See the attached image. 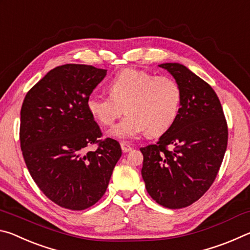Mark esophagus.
Returning <instances> with one entry per match:
<instances>
[{
	"label": "esophagus",
	"instance_id": "1",
	"mask_svg": "<svg viewBox=\"0 0 250 250\" xmlns=\"http://www.w3.org/2000/svg\"><path fill=\"white\" fill-rule=\"evenodd\" d=\"M120 146H121V149H122V151L125 152V153H126V152H130L131 150H132V146H131L129 143H126V142H121L120 143Z\"/></svg>",
	"mask_w": 250,
	"mask_h": 250
}]
</instances>
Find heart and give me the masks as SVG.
<instances>
[{"label":"heart","instance_id":"obj_1","mask_svg":"<svg viewBox=\"0 0 250 250\" xmlns=\"http://www.w3.org/2000/svg\"><path fill=\"white\" fill-rule=\"evenodd\" d=\"M110 96L91 94L87 99L89 112L101 125L109 126L125 111L126 116L110 130L119 139L143 133L160 137L171 129L179 117L182 88L174 78L154 76L140 69H125L108 83Z\"/></svg>","mask_w":250,"mask_h":250}]
</instances>
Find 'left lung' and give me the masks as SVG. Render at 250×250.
I'll use <instances>...</instances> for the list:
<instances>
[{
  "label": "left lung",
  "mask_w": 250,
  "mask_h": 250,
  "mask_svg": "<svg viewBox=\"0 0 250 250\" xmlns=\"http://www.w3.org/2000/svg\"><path fill=\"white\" fill-rule=\"evenodd\" d=\"M182 88L174 125L155 145L141 147V174L150 196L167 208H183L204 195L217 176L227 147L228 128L216 92L184 65L167 62Z\"/></svg>",
  "instance_id": "1"
}]
</instances>
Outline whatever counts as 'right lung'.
Returning <instances> with one entry per match:
<instances>
[{"instance_id":"obj_1","label":"right lung","mask_w":250,"mask_h":250,"mask_svg":"<svg viewBox=\"0 0 250 250\" xmlns=\"http://www.w3.org/2000/svg\"><path fill=\"white\" fill-rule=\"evenodd\" d=\"M107 70L66 64L48 71L25 96L20 141L28 172L55 204L83 210L108 188L122 154L119 142L103 137L87 108ZM94 144L97 149L87 151Z\"/></svg>"}]
</instances>
